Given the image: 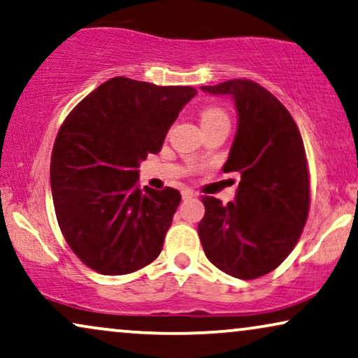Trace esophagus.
I'll list each match as a JSON object with an SVG mask.
<instances>
[{
	"label": "esophagus",
	"mask_w": 358,
	"mask_h": 358,
	"mask_svg": "<svg viewBox=\"0 0 358 358\" xmlns=\"http://www.w3.org/2000/svg\"><path fill=\"white\" fill-rule=\"evenodd\" d=\"M182 196H183V199H189V198L194 196V192H193V189H189V188H185L182 192Z\"/></svg>",
	"instance_id": "34e87169"
}]
</instances>
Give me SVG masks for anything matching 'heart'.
<instances>
[{"label":"heart","mask_w":358,"mask_h":358,"mask_svg":"<svg viewBox=\"0 0 358 358\" xmlns=\"http://www.w3.org/2000/svg\"><path fill=\"white\" fill-rule=\"evenodd\" d=\"M217 122H229V117L224 109L216 108V106H209L201 111V126L208 127L213 126V124Z\"/></svg>","instance_id":"heart-1"}]
</instances>
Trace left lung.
<instances>
[{
  "mask_svg": "<svg viewBox=\"0 0 358 358\" xmlns=\"http://www.w3.org/2000/svg\"><path fill=\"white\" fill-rule=\"evenodd\" d=\"M201 90L234 98L239 127L222 170L237 171L241 182L236 201L203 196L199 239L224 273L259 278L287 259L308 221L311 188L301 134L288 109L252 80Z\"/></svg>",
  "mask_w": 358,
  "mask_h": 358,
  "instance_id": "8db88e82",
  "label": "left lung"
}]
</instances>
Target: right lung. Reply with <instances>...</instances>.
Instances as JSON below:
<instances>
[{
  "label": "right lung",
  "mask_w": 358,
  "mask_h": 358,
  "mask_svg": "<svg viewBox=\"0 0 358 358\" xmlns=\"http://www.w3.org/2000/svg\"><path fill=\"white\" fill-rule=\"evenodd\" d=\"M196 93L116 76L65 117L52 149V198L66 244L92 270L126 275L159 257L182 194L141 189L137 169Z\"/></svg>",
  "instance_id": "obj_1"
}]
</instances>
